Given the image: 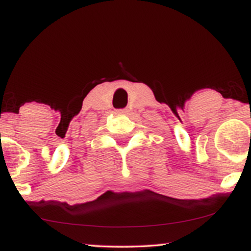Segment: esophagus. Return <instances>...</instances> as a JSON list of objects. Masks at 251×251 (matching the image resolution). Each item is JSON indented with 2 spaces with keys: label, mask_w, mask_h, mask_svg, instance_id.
<instances>
[{
  "label": "esophagus",
  "mask_w": 251,
  "mask_h": 251,
  "mask_svg": "<svg viewBox=\"0 0 251 251\" xmlns=\"http://www.w3.org/2000/svg\"><path fill=\"white\" fill-rule=\"evenodd\" d=\"M129 111H130L129 109H127V108H124V109H118V110H116V113L123 114V115H128Z\"/></svg>",
  "instance_id": "1"
}]
</instances>
